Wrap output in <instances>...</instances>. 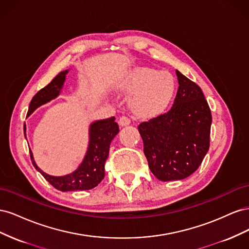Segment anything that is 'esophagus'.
I'll return each instance as SVG.
<instances>
[{
    "label": "esophagus",
    "instance_id": "obj_1",
    "mask_svg": "<svg viewBox=\"0 0 249 249\" xmlns=\"http://www.w3.org/2000/svg\"><path fill=\"white\" fill-rule=\"evenodd\" d=\"M118 124L122 125V126H125V125H129L131 124V120H130L129 117L122 116V117L119 118V120H118Z\"/></svg>",
    "mask_w": 249,
    "mask_h": 249
}]
</instances>
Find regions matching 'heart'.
<instances>
[{"mask_svg":"<svg viewBox=\"0 0 249 249\" xmlns=\"http://www.w3.org/2000/svg\"><path fill=\"white\" fill-rule=\"evenodd\" d=\"M124 89L133 94L130 106L134 114L148 118L167 110L177 93V81L169 71L138 67L127 77Z\"/></svg>","mask_w":249,"mask_h":249,"instance_id":"b5f03b06","label":"heart"}]
</instances>
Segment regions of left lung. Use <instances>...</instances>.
<instances>
[{
    "mask_svg": "<svg viewBox=\"0 0 249 249\" xmlns=\"http://www.w3.org/2000/svg\"><path fill=\"white\" fill-rule=\"evenodd\" d=\"M177 76L171 109L138 125L148 167L163 182L191 176L210 147L212 114L205 95L196 83L178 71Z\"/></svg>",
    "mask_w": 249,
    "mask_h": 249,
    "instance_id": "8db88e82",
    "label": "left lung"
}]
</instances>
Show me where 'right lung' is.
Here are the masks:
<instances>
[{
  "mask_svg": "<svg viewBox=\"0 0 249 249\" xmlns=\"http://www.w3.org/2000/svg\"><path fill=\"white\" fill-rule=\"evenodd\" d=\"M69 71L58 73L51 83L41 88L30 103L28 115L41 105L50 102L59 95L65 76ZM119 132V126L115 123V117L97 120L91 124L89 129V144L86 156L79 168L71 175L64 177H53L43 172L37 166L32 152H30L34 167L38 170L48 182L60 191H77L90 190L99 185L105 177V163L109 156L110 143ZM24 134L26 137V125H24Z\"/></svg>",
  "mask_w": 249,
  "mask_h": 249,
  "instance_id": "add662e5",
  "label": "right lung"
}]
</instances>
